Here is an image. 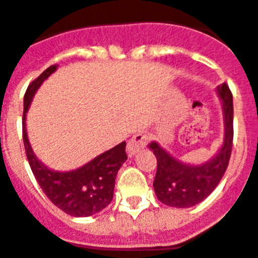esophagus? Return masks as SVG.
Returning <instances> with one entry per match:
<instances>
[{"instance_id": "esophagus-1", "label": "esophagus", "mask_w": 258, "mask_h": 258, "mask_svg": "<svg viewBox=\"0 0 258 258\" xmlns=\"http://www.w3.org/2000/svg\"><path fill=\"white\" fill-rule=\"evenodd\" d=\"M147 143V137L143 133H137L132 137V140L127 142V154L129 156H134L137 152H140Z\"/></svg>"}]
</instances>
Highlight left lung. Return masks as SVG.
Instances as JSON below:
<instances>
[{
    "instance_id": "left-lung-1",
    "label": "left lung",
    "mask_w": 258,
    "mask_h": 258,
    "mask_svg": "<svg viewBox=\"0 0 258 258\" xmlns=\"http://www.w3.org/2000/svg\"><path fill=\"white\" fill-rule=\"evenodd\" d=\"M217 94L222 102L223 142L220 151L212 159L199 165H192L173 157L157 142L149 145L157 160L154 190L157 199L165 206L174 208L197 206L217 187L226 172L234 137V107L232 94L226 84L217 86Z\"/></svg>"
}]
</instances>
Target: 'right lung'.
<instances>
[{
  "label": "right lung",
  "mask_w": 258,
  "mask_h": 258,
  "mask_svg": "<svg viewBox=\"0 0 258 258\" xmlns=\"http://www.w3.org/2000/svg\"><path fill=\"white\" fill-rule=\"evenodd\" d=\"M56 68V64L50 66L27 89L22 122L23 142L32 172L50 202L70 216L89 217L106 208L112 200L116 174L127 159L125 152L126 143L121 142L108 151L98 155L85 165L68 172L50 169L38 160L28 140L26 115L37 89L50 75L55 72Z\"/></svg>",
  "instance_id": "obj_1"
}]
</instances>
